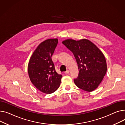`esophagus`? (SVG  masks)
Listing matches in <instances>:
<instances>
[{
    "instance_id": "obj_1",
    "label": "esophagus",
    "mask_w": 125,
    "mask_h": 125,
    "mask_svg": "<svg viewBox=\"0 0 125 125\" xmlns=\"http://www.w3.org/2000/svg\"><path fill=\"white\" fill-rule=\"evenodd\" d=\"M69 72H70L69 70H67L64 72V74H69Z\"/></svg>"
}]
</instances>
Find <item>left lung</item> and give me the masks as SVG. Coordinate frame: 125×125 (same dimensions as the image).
<instances>
[{"label": "left lung", "instance_id": "obj_1", "mask_svg": "<svg viewBox=\"0 0 125 125\" xmlns=\"http://www.w3.org/2000/svg\"><path fill=\"white\" fill-rule=\"evenodd\" d=\"M74 54L78 66L79 75L74 80L76 85L84 91L96 89L107 71L105 58L101 51L90 40L67 39L62 42Z\"/></svg>", "mask_w": 125, "mask_h": 125}]
</instances>
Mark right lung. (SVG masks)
I'll use <instances>...</instances> for the list:
<instances>
[{"label":"right lung","instance_id":"add662e5","mask_svg":"<svg viewBox=\"0 0 125 125\" xmlns=\"http://www.w3.org/2000/svg\"><path fill=\"white\" fill-rule=\"evenodd\" d=\"M58 39L41 42L33 52L28 63V74L34 86L42 92L50 94L60 87L62 75L55 71L51 59Z\"/></svg>","mask_w":125,"mask_h":125}]
</instances>
